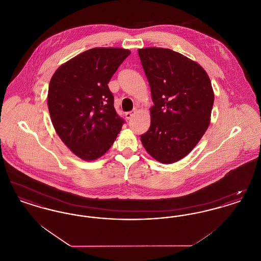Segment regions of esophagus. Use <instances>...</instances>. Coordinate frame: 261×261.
<instances>
[{"mask_svg": "<svg viewBox=\"0 0 261 261\" xmlns=\"http://www.w3.org/2000/svg\"><path fill=\"white\" fill-rule=\"evenodd\" d=\"M137 111H133V112H128L125 113V116L127 119H131L135 114H136Z\"/></svg>", "mask_w": 261, "mask_h": 261, "instance_id": "34e87169", "label": "esophagus"}]
</instances>
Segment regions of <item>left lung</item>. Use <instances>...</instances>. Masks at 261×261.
Instances as JSON below:
<instances>
[{"mask_svg": "<svg viewBox=\"0 0 261 261\" xmlns=\"http://www.w3.org/2000/svg\"><path fill=\"white\" fill-rule=\"evenodd\" d=\"M138 54L153 101L141 141L155 161L174 163L191 152L210 126L211 79L198 62L170 49L144 48Z\"/></svg>", "mask_w": 261, "mask_h": 261, "instance_id": "obj_1", "label": "left lung"}]
</instances>
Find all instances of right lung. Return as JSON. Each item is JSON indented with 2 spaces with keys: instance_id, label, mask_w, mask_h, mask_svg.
<instances>
[{
  "instance_id": "right-lung-1",
  "label": "right lung",
  "mask_w": 261,
  "mask_h": 261,
  "mask_svg": "<svg viewBox=\"0 0 261 261\" xmlns=\"http://www.w3.org/2000/svg\"><path fill=\"white\" fill-rule=\"evenodd\" d=\"M130 54L121 48L90 49L62 64L51 76V123L65 146L83 161L103 155L124 123L115 112L108 83Z\"/></svg>"
}]
</instances>
